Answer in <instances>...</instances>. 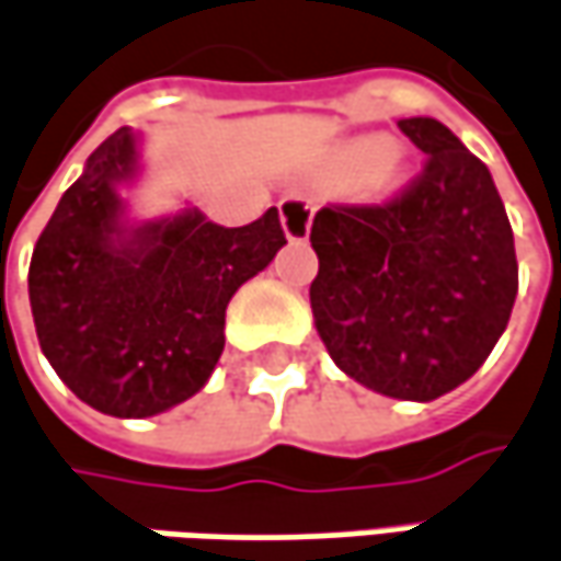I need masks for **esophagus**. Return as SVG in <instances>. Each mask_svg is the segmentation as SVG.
<instances>
[{"label":"esophagus","mask_w":561,"mask_h":561,"mask_svg":"<svg viewBox=\"0 0 561 561\" xmlns=\"http://www.w3.org/2000/svg\"><path fill=\"white\" fill-rule=\"evenodd\" d=\"M282 229L288 234V241H307L310 234V219H313V204L301 197V194H291L279 204Z\"/></svg>","instance_id":"esophagus-1"}]
</instances>
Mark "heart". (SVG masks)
<instances>
[{
    "label": "heart",
    "mask_w": 561,
    "mask_h": 561,
    "mask_svg": "<svg viewBox=\"0 0 561 561\" xmlns=\"http://www.w3.org/2000/svg\"><path fill=\"white\" fill-rule=\"evenodd\" d=\"M329 169L335 179L354 182L357 191L374 194V197L392 194L404 182L402 159L392 150H386L382 137H354L348 144H342L329 159Z\"/></svg>",
    "instance_id": "1"
}]
</instances>
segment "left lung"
<instances>
[{"label":"left lung","instance_id":"obj_1","mask_svg":"<svg viewBox=\"0 0 561 561\" xmlns=\"http://www.w3.org/2000/svg\"><path fill=\"white\" fill-rule=\"evenodd\" d=\"M424 172L374 207L310 226V307L329 357L389 399L433 402L480 370L518 295L515 238L490 169L436 118H402Z\"/></svg>","mask_w":561,"mask_h":561}]
</instances>
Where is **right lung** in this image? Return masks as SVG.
<instances>
[{"label": "right lung", "mask_w": 561, "mask_h": 561, "mask_svg": "<svg viewBox=\"0 0 561 561\" xmlns=\"http://www.w3.org/2000/svg\"><path fill=\"white\" fill-rule=\"evenodd\" d=\"M135 169V135L118 128L61 194L27 273L46 360L112 417H153L201 392L232 295L285 244L276 207L238 229L197 209L125 229L118 184Z\"/></svg>", "instance_id": "obj_1"}]
</instances>
